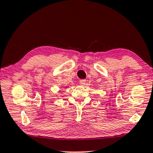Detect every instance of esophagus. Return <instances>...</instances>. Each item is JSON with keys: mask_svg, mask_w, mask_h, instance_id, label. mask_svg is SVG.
<instances>
[{"mask_svg": "<svg viewBox=\"0 0 153 153\" xmlns=\"http://www.w3.org/2000/svg\"><path fill=\"white\" fill-rule=\"evenodd\" d=\"M85 83H86V81L85 79H82V80H80L79 84L81 85H84L85 84Z\"/></svg>", "mask_w": 153, "mask_h": 153, "instance_id": "1", "label": "esophagus"}]
</instances>
